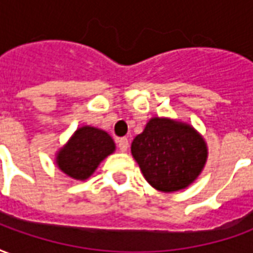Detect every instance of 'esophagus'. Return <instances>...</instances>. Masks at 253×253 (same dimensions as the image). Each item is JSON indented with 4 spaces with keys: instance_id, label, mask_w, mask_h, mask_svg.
Here are the masks:
<instances>
[{
    "instance_id": "1",
    "label": "esophagus",
    "mask_w": 253,
    "mask_h": 253,
    "mask_svg": "<svg viewBox=\"0 0 253 253\" xmlns=\"http://www.w3.org/2000/svg\"><path fill=\"white\" fill-rule=\"evenodd\" d=\"M118 148L121 152H126L128 149V139L127 138H119L118 139Z\"/></svg>"
}]
</instances>
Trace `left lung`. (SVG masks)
I'll return each instance as SVG.
<instances>
[{
  "label": "left lung",
  "mask_w": 253,
  "mask_h": 253,
  "mask_svg": "<svg viewBox=\"0 0 253 253\" xmlns=\"http://www.w3.org/2000/svg\"><path fill=\"white\" fill-rule=\"evenodd\" d=\"M131 153L150 186L172 192L198 177L207 149L203 138L188 125L153 118L134 138Z\"/></svg>",
  "instance_id": "left-lung-1"
}]
</instances>
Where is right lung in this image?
Returning <instances> with one entry per match:
<instances>
[{"instance_id":"add662e5","label":"right lung","mask_w":253,"mask_h":253,"mask_svg":"<svg viewBox=\"0 0 253 253\" xmlns=\"http://www.w3.org/2000/svg\"><path fill=\"white\" fill-rule=\"evenodd\" d=\"M115 150L112 138L94 127H81L59 152L58 167L73 179L84 180L92 175L101 160Z\"/></svg>"}]
</instances>
